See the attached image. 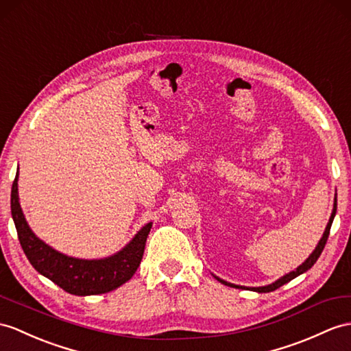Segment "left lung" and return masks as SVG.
<instances>
[{
  "label": "left lung",
  "mask_w": 351,
  "mask_h": 351,
  "mask_svg": "<svg viewBox=\"0 0 351 351\" xmlns=\"http://www.w3.org/2000/svg\"><path fill=\"white\" fill-rule=\"evenodd\" d=\"M335 215H337V195H335V199H333V210H332V215H330L329 221H328V225H326V229H324V232H323V235H322V238H320V241H319V244H317V245H315V249L313 250V253L308 256V258H306V261H305V262H302V265H299V267H298L295 271H290L289 274H286V276H283V277H280L278 280H276V281H274V283L267 285V286H261V287H244V286H238V285L228 283V281L221 280V278H219V277H216V276H215V278H216L217 281H220L221 285L229 286V287H237V289H250V290H253V292H258V293L272 292V290H276V289L281 287L283 285L289 283L290 280H293V278H296L298 276L304 274V272L308 271V269L313 267V265H314L315 262H317V259L320 258V254H322V252H323V249H324V245H326L328 237H329V230H330L332 221H333V217H335Z\"/></svg>",
  "instance_id": "1"
}]
</instances>
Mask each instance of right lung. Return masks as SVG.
I'll use <instances>...</instances> for the list:
<instances>
[{"instance_id": "add662e5", "label": "right lung", "mask_w": 351, "mask_h": 351, "mask_svg": "<svg viewBox=\"0 0 351 351\" xmlns=\"http://www.w3.org/2000/svg\"><path fill=\"white\" fill-rule=\"evenodd\" d=\"M18 180L19 168L12 186V217L25 254L41 276L52 280L65 292L77 296L107 293L131 280L143 259L152 221L144 225L122 250L108 258H71L55 250L32 232L21 208Z\"/></svg>"}]
</instances>
